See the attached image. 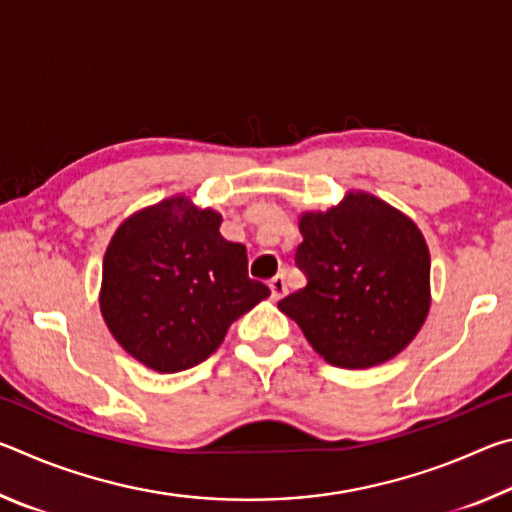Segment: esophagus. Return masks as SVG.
<instances>
[{"label":"esophagus","mask_w":512,"mask_h":512,"mask_svg":"<svg viewBox=\"0 0 512 512\" xmlns=\"http://www.w3.org/2000/svg\"><path fill=\"white\" fill-rule=\"evenodd\" d=\"M268 287H271V296L273 300H280L284 293H287V280H284V275H275L271 282H268Z\"/></svg>","instance_id":"obj_1"}]
</instances>
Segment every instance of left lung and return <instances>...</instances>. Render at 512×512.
Here are the masks:
<instances>
[{
  "mask_svg": "<svg viewBox=\"0 0 512 512\" xmlns=\"http://www.w3.org/2000/svg\"><path fill=\"white\" fill-rule=\"evenodd\" d=\"M296 264L307 284L277 302L320 357L348 370L386 363L431 307V257L413 219L368 192L302 212Z\"/></svg>",
  "mask_w": 512,
  "mask_h": 512,
  "instance_id": "8db88e82",
  "label": "left lung"
}]
</instances>
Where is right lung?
I'll return each instance as SVG.
<instances>
[{"instance_id":"right-lung-1","label":"right lung","mask_w":512,"mask_h":512,"mask_svg":"<svg viewBox=\"0 0 512 512\" xmlns=\"http://www.w3.org/2000/svg\"><path fill=\"white\" fill-rule=\"evenodd\" d=\"M221 214L176 194L121 221L103 257L101 316L155 372L205 361L228 327L271 296L248 277L246 246L221 237Z\"/></svg>"}]
</instances>
